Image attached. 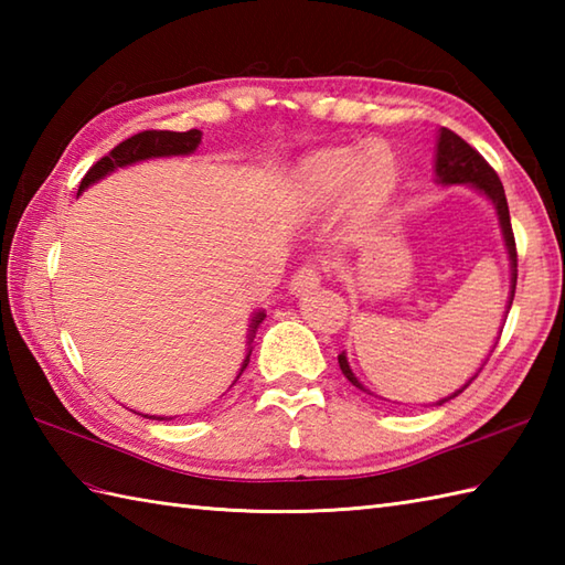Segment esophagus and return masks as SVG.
I'll list each match as a JSON object with an SVG mask.
<instances>
[{
	"label": "esophagus",
	"instance_id": "esophagus-1",
	"mask_svg": "<svg viewBox=\"0 0 565 565\" xmlns=\"http://www.w3.org/2000/svg\"><path fill=\"white\" fill-rule=\"evenodd\" d=\"M318 286H320V269L316 264H306V267H301L294 274V279L289 281V291L294 296H303L308 291L318 289Z\"/></svg>",
	"mask_w": 565,
	"mask_h": 565
}]
</instances>
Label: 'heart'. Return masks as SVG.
Wrapping results in <instances>:
<instances>
[{
    "mask_svg": "<svg viewBox=\"0 0 565 565\" xmlns=\"http://www.w3.org/2000/svg\"><path fill=\"white\" fill-rule=\"evenodd\" d=\"M398 167L388 148L322 150L298 170L296 194L310 211L330 209L344 196L354 215L374 213L391 196Z\"/></svg>",
    "mask_w": 565,
    "mask_h": 565,
    "instance_id": "1",
    "label": "heart"
}]
</instances>
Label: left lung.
Instances as JSON below:
<instances>
[{
	"label": "left lung",
	"mask_w": 565,
	"mask_h": 565,
	"mask_svg": "<svg viewBox=\"0 0 565 565\" xmlns=\"http://www.w3.org/2000/svg\"><path fill=\"white\" fill-rule=\"evenodd\" d=\"M435 182L441 186H454V184H468L473 186L476 191H481V194L493 203L495 213H498V221H500V231H502V239H505V249H508V259H510V301H508V313H510V306H512V298H514V286H518V247H514V235H512V223H510V209H508V199H505V189H502L500 177L495 174L493 167H490L481 154H478L471 146L463 138H459L449 128H439V136H437V154H435ZM508 318V316H505ZM502 332V330H500ZM500 340V334H498ZM498 344V342H495ZM493 344V350H495ZM490 350V352H493ZM490 356V354H488ZM342 374L347 376V381L356 386L359 391H364L369 395H374L369 388H364V383L354 376V371L347 362V352H342L338 356ZM486 364V362H483ZM481 364V369H483ZM478 369V371H481ZM476 374L468 379L459 391H454L447 398H441L435 405H444L447 401L456 398V395L463 393V388L471 386V381L478 376Z\"/></svg>",
	"instance_id": "left-lung-1"
}]
</instances>
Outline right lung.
<instances>
[{
    "label": "right lung",
    "instance_id": "1",
    "mask_svg": "<svg viewBox=\"0 0 565 565\" xmlns=\"http://www.w3.org/2000/svg\"><path fill=\"white\" fill-rule=\"evenodd\" d=\"M199 142H201V130H196V128L186 130V134H174V130H142V134L128 138L124 142H118V146L109 154H106V158H102L97 164H92V170L84 174V179L79 182L77 196L87 186L97 184L99 179L116 172L118 167H128V164H136V162H142V160H152V158H177V154H191V152L199 148ZM262 320H264V310H257L255 318H252V322H249L247 344H252V340H255V332H257ZM249 354H252V347H247V354L243 359V366H239L235 381L247 369ZM142 417L172 419V417H158V415H142Z\"/></svg>",
    "mask_w": 565,
    "mask_h": 565
}]
</instances>
